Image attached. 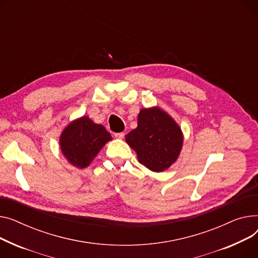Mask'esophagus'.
Instances as JSON below:
<instances>
[{
  "instance_id": "1",
  "label": "esophagus",
  "mask_w": 258,
  "mask_h": 258,
  "mask_svg": "<svg viewBox=\"0 0 258 258\" xmlns=\"http://www.w3.org/2000/svg\"><path fill=\"white\" fill-rule=\"evenodd\" d=\"M125 136V133L124 132H119V133H114V138L117 139V140H123Z\"/></svg>"
}]
</instances>
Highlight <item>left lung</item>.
<instances>
[{
  "instance_id": "1",
  "label": "left lung",
  "mask_w": 258,
  "mask_h": 258,
  "mask_svg": "<svg viewBox=\"0 0 258 258\" xmlns=\"http://www.w3.org/2000/svg\"><path fill=\"white\" fill-rule=\"evenodd\" d=\"M126 142L138 154L140 163L153 172H162L177 160L183 134L159 107L144 108L138 116V127L126 135Z\"/></svg>"
}]
</instances>
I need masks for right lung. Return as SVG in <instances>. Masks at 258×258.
<instances>
[{"mask_svg": "<svg viewBox=\"0 0 258 258\" xmlns=\"http://www.w3.org/2000/svg\"><path fill=\"white\" fill-rule=\"evenodd\" d=\"M111 140L110 133L104 126L94 123L88 116H82L67 126L60 135L59 145L71 164L84 169Z\"/></svg>", "mask_w": 258, "mask_h": 258, "instance_id": "right-lung-1", "label": "right lung"}]
</instances>
